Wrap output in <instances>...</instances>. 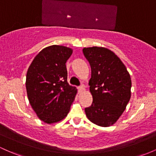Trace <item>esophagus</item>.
Segmentation results:
<instances>
[{
  "label": "esophagus",
  "instance_id": "1",
  "mask_svg": "<svg viewBox=\"0 0 156 156\" xmlns=\"http://www.w3.org/2000/svg\"><path fill=\"white\" fill-rule=\"evenodd\" d=\"M78 90H79V92H82L83 90H84V87H83V85H81V86H79L78 87Z\"/></svg>",
  "mask_w": 156,
  "mask_h": 156
}]
</instances>
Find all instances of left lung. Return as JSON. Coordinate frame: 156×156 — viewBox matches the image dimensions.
Instances as JSON below:
<instances>
[{"label": "left lung", "mask_w": 156, "mask_h": 156, "mask_svg": "<svg viewBox=\"0 0 156 156\" xmlns=\"http://www.w3.org/2000/svg\"><path fill=\"white\" fill-rule=\"evenodd\" d=\"M83 52L91 67L89 85L93 98L85 113L96 125H112L130 99V75L121 59L107 48H83Z\"/></svg>", "instance_id": "obj_1"}]
</instances>
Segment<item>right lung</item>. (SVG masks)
Returning a JSON list of instances; mask_svg holds the SVG:
<instances>
[{
  "instance_id": "add662e5",
  "label": "right lung",
  "mask_w": 156,
  "mask_h": 156,
  "mask_svg": "<svg viewBox=\"0 0 156 156\" xmlns=\"http://www.w3.org/2000/svg\"><path fill=\"white\" fill-rule=\"evenodd\" d=\"M73 49L52 45L43 49L27 73L29 101L37 117L47 124L58 122L69 112L77 93L67 82L66 63Z\"/></svg>"
}]
</instances>
